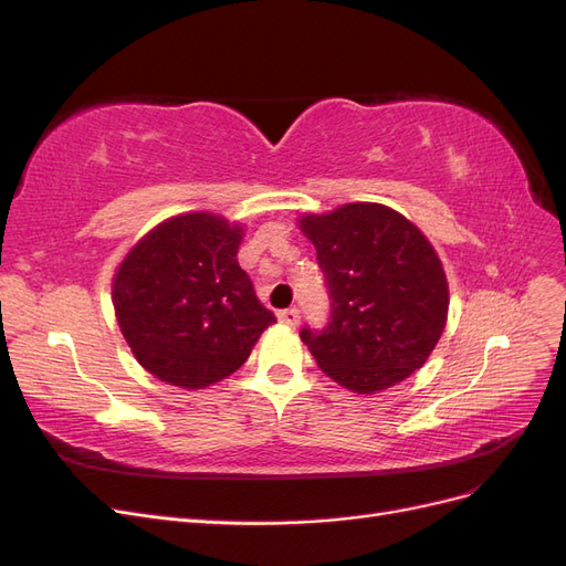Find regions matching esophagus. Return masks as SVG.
Wrapping results in <instances>:
<instances>
[{"label": "esophagus", "mask_w": 566, "mask_h": 566, "mask_svg": "<svg viewBox=\"0 0 566 566\" xmlns=\"http://www.w3.org/2000/svg\"><path fill=\"white\" fill-rule=\"evenodd\" d=\"M279 321L293 328V325L300 323V312L297 310H283V312H279Z\"/></svg>", "instance_id": "esophagus-1"}]
</instances>
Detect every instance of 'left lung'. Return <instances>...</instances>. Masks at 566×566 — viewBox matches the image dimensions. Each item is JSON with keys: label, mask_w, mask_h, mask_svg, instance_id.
I'll use <instances>...</instances> for the list:
<instances>
[{"label": "left lung", "mask_w": 566, "mask_h": 566, "mask_svg": "<svg viewBox=\"0 0 566 566\" xmlns=\"http://www.w3.org/2000/svg\"><path fill=\"white\" fill-rule=\"evenodd\" d=\"M300 229L316 248L331 321L300 337L318 368L356 394H375L422 368L443 333L449 283L418 227L378 202L306 214Z\"/></svg>", "instance_id": "obj_1"}]
</instances>
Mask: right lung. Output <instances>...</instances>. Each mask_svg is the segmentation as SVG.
<instances>
[{
  "instance_id": "1",
  "label": "right lung",
  "mask_w": 566,
  "mask_h": 566,
  "mask_svg": "<svg viewBox=\"0 0 566 566\" xmlns=\"http://www.w3.org/2000/svg\"><path fill=\"white\" fill-rule=\"evenodd\" d=\"M243 227L210 212L163 221L136 243L113 281L132 354L158 380L202 389L241 368L276 323L238 264Z\"/></svg>"
}]
</instances>
